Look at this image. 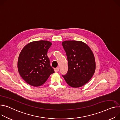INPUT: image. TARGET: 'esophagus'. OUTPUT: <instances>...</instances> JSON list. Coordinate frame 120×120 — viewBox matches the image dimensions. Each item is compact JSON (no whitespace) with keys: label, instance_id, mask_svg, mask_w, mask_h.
Instances as JSON below:
<instances>
[{"label":"esophagus","instance_id":"obj_1","mask_svg":"<svg viewBox=\"0 0 120 120\" xmlns=\"http://www.w3.org/2000/svg\"><path fill=\"white\" fill-rule=\"evenodd\" d=\"M59 71V68H54V71L55 72H57Z\"/></svg>","mask_w":120,"mask_h":120}]
</instances>
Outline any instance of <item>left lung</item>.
Here are the masks:
<instances>
[{
  "label": "left lung",
  "instance_id": "obj_1",
  "mask_svg": "<svg viewBox=\"0 0 120 120\" xmlns=\"http://www.w3.org/2000/svg\"><path fill=\"white\" fill-rule=\"evenodd\" d=\"M62 45L68 62V71L62 76L72 87L83 86L95 71L96 62L93 52L87 45L80 41H65Z\"/></svg>",
  "mask_w": 120,
  "mask_h": 120
}]
</instances>
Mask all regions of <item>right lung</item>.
<instances>
[{
    "label": "right lung",
    "mask_w": 120,
    "mask_h": 120,
    "mask_svg": "<svg viewBox=\"0 0 120 120\" xmlns=\"http://www.w3.org/2000/svg\"><path fill=\"white\" fill-rule=\"evenodd\" d=\"M51 45L49 41H33L27 44L20 52L18 60V71L30 86H41L54 72L47 56Z\"/></svg>",
    "instance_id": "add662e5"
}]
</instances>
